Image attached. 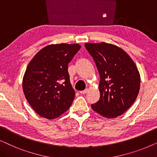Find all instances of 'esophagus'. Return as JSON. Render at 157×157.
Segmentation results:
<instances>
[{
    "label": "esophagus",
    "instance_id": "34e87169",
    "mask_svg": "<svg viewBox=\"0 0 157 157\" xmlns=\"http://www.w3.org/2000/svg\"><path fill=\"white\" fill-rule=\"evenodd\" d=\"M88 91H89V90H88V89H86L83 90V91H80V94H85L87 93Z\"/></svg>",
    "mask_w": 157,
    "mask_h": 157
}]
</instances>
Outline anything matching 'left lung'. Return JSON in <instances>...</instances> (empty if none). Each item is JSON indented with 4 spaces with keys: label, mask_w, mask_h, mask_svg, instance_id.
<instances>
[{
    "label": "left lung",
    "mask_w": 157,
    "mask_h": 157,
    "mask_svg": "<svg viewBox=\"0 0 157 157\" xmlns=\"http://www.w3.org/2000/svg\"><path fill=\"white\" fill-rule=\"evenodd\" d=\"M99 73L100 98L91 109L102 117L121 116L134 104L140 89V74L127 53L108 43H86Z\"/></svg>",
    "instance_id": "obj_1"
}]
</instances>
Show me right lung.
<instances>
[{"label":"right lung","instance_id":"add662e5","mask_svg":"<svg viewBox=\"0 0 157 157\" xmlns=\"http://www.w3.org/2000/svg\"><path fill=\"white\" fill-rule=\"evenodd\" d=\"M80 48L77 44L48 45L38 51L28 65L23 78V93L40 117L56 119L71 106L75 91L68 65Z\"/></svg>","mask_w":157,"mask_h":157}]
</instances>
